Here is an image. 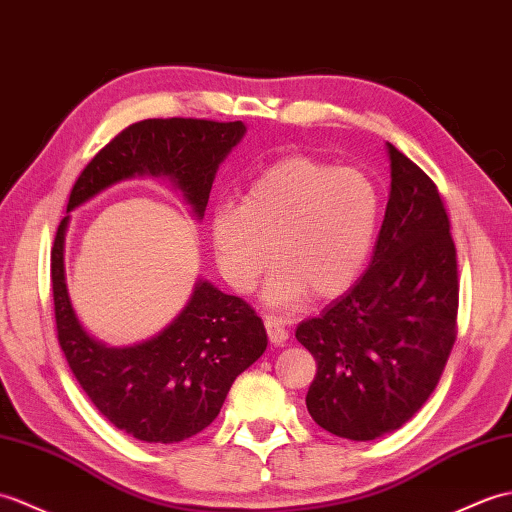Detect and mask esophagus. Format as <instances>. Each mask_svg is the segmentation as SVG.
Segmentation results:
<instances>
[{
    "instance_id": "esophagus-1",
    "label": "esophagus",
    "mask_w": 512,
    "mask_h": 512,
    "mask_svg": "<svg viewBox=\"0 0 512 512\" xmlns=\"http://www.w3.org/2000/svg\"><path fill=\"white\" fill-rule=\"evenodd\" d=\"M265 328H267V335L274 344H285L289 339V331L285 322L280 320L276 315H265Z\"/></svg>"
}]
</instances>
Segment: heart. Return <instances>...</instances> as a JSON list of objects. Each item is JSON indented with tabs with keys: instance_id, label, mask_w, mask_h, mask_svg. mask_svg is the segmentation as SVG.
I'll return each mask as SVG.
<instances>
[{
	"instance_id": "obj_1",
	"label": "heart",
	"mask_w": 512,
	"mask_h": 512,
	"mask_svg": "<svg viewBox=\"0 0 512 512\" xmlns=\"http://www.w3.org/2000/svg\"><path fill=\"white\" fill-rule=\"evenodd\" d=\"M381 190L368 173L313 155H287L249 181L241 206L212 210L208 234L223 280L238 293L269 269L267 300L289 306L309 291L331 300L361 276L377 241Z\"/></svg>"
}]
</instances>
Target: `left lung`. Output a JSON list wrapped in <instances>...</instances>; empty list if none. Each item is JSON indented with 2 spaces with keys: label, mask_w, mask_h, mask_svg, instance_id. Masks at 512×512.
<instances>
[{
  "label": "left lung",
  "mask_w": 512,
  "mask_h": 512,
  "mask_svg": "<svg viewBox=\"0 0 512 512\" xmlns=\"http://www.w3.org/2000/svg\"><path fill=\"white\" fill-rule=\"evenodd\" d=\"M392 188L357 285L295 328L317 363L306 407L348 440L401 429L436 390L458 335V258L438 186L388 144Z\"/></svg>",
  "instance_id": "left-lung-1"
}]
</instances>
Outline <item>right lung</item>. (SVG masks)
I'll return each instance as SVG.
<instances>
[{
  "instance_id": "1",
  "label": "right lung",
  "mask_w": 512,
  "mask_h": 512,
  "mask_svg": "<svg viewBox=\"0 0 512 512\" xmlns=\"http://www.w3.org/2000/svg\"><path fill=\"white\" fill-rule=\"evenodd\" d=\"M243 122L149 118L129 124L89 162L67 212L120 179L168 175L197 217L206 212L214 175L243 138ZM65 217L50 256L56 337L76 381L124 434L142 442H181L219 416L234 379L267 348L265 324L245 300L199 282L186 309L164 331L131 348H107L78 324L65 289Z\"/></svg>"
}]
</instances>
